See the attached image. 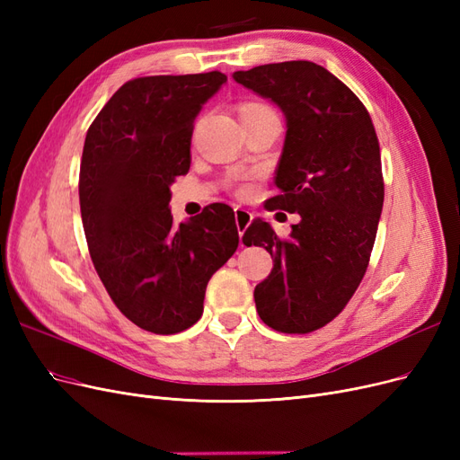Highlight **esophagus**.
Masks as SVG:
<instances>
[{
  "mask_svg": "<svg viewBox=\"0 0 460 460\" xmlns=\"http://www.w3.org/2000/svg\"><path fill=\"white\" fill-rule=\"evenodd\" d=\"M234 217H235V226H238V232H240V238H243V232H245V228L252 225V220H253V215L247 211V208H243V207H235L234 208Z\"/></svg>",
  "mask_w": 460,
  "mask_h": 460,
  "instance_id": "1",
  "label": "esophagus"
}]
</instances>
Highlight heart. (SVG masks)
<instances>
[{
    "label": "heart",
    "instance_id": "heart-1",
    "mask_svg": "<svg viewBox=\"0 0 460 460\" xmlns=\"http://www.w3.org/2000/svg\"><path fill=\"white\" fill-rule=\"evenodd\" d=\"M255 113H274V111L259 102H245L240 105V117L242 115H255Z\"/></svg>",
    "mask_w": 460,
    "mask_h": 460
}]
</instances>
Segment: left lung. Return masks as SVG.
I'll return each instance as SVG.
<instances>
[{
    "instance_id": "left-lung-1",
    "label": "left lung",
    "mask_w": 460,
    "mask_h": 460,
    "mask_svg": "<svg viewBox=\"0 0 460 460\" xmlns=\"http://www.w3.org/2000/svg\"><path fill=\"white\" fill-rule=\"evenodd\" d=\"M234 80L284 111L278 196L264 207L301 217L288 240L261 218L243 234L274 257L257 313L272 330L309 333L345 309L367 272L384 205L378 136L363 102L316 63L261 65Z\"/></svg>"
}]
</instances>
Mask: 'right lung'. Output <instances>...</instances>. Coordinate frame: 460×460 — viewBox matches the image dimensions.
<instances>
[{
  "mask_svg": "<svg viewBox=\"0 0 460 460\" xmlns=\"http://www.w3.org/2000/svg\"><path fill=\"white\" fill-rule=\"evenodd\" d=\"M226 76H142L122 84L90 124L80 213L109 297L151 333H178L203 314L211 276L238 249L232 207L211 203L176 226L171 184L190 171L193 120Z\"/></svg>",
  "mask_w": 460,
  "mask_h": 460,
  "instance_id": "1",
  "label": "right lung"
}]
</instances>
